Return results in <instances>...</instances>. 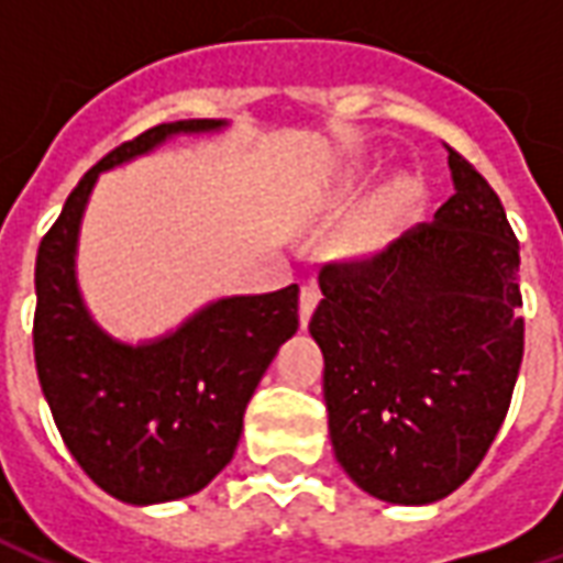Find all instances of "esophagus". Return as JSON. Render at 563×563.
I'll return each instance as SVG.
<instances>
[{"instance_id":"obj_1","label":"esophagus","mask_w":563,"mask_h":563,"mask_svg":"<svg viewBox=\"0 0 563 563\" xmlns=\"http://www.w3.org/2000/svg\"><path fill=\"white\" fill-rule=\"evenodd\" d=\"M319 289L310 283V286H301V298H298V317H301V325H307L310 322V317H313V310H317L319 305Z\"/></svg>"}]
</instances>
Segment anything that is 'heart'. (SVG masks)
I'll return each mask as SVG.
<instances>
[{"instance_id":"1","label":"heart","mask_w":563,"mask_h":563,"mask_svg":"<svg viewBox=\"0 0 563 563\" xmlns=\"http://www.w3.org/2000/svg\"><path fill=\"white\" fill-rule=\"evenodd\" d=\"M398 208H401V189L391 186L389 192H383L371 208L362 210L358 220L346 229V234H343V250L350 256H365L371 250H377L379 241L386 238L389 225L398 217Z\"/></svg>"}]
</instances>
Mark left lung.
Listing matches in <instances>:
<instances>
[{
    "instance_id": "8db88e82",
    "label": "left lung",
    "mask_w": 563,
    "mask_h": 563,
    "mask_svg": "<svg viewBox=\"0 0 563 563\" xmlns=\"http://www.w3.org/2000/svg\"><path fill=\"white\" fill-rule=\"evenodd\" d=\"M455 196L383 253L319 271L310 334L334 459L362 492L422 507L471 476L525 353L519 241L497 192L449 150Z\"/></svg>"
}]
</instances>
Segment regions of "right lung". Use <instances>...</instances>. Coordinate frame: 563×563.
<instances>
[{
  "label": "right lung",
  "mask_w": 563,
  "mask_h": 563,
  "mask_svg": "<svg viewBox=\"0 0 563 563\" xmlns=\"http://www.w3.org/2000/svg\"><path fill=\"white\" fill-rule=\"evenodd\" d=\"M225 120H177L111 150L80 177L35 258V371L68 452L102 492L147 507L201 492L232 461L244 410L298 331V286L229 295L156 341L123 343L78 289V234L99 174Z\"/></svg>",
  "instance_id": "right-lung-1"
}]
</instances>
